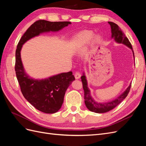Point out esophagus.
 <instances>
[{
    "label": "esophagus",
    "instance_id": "esophagus-1",
    "mask_svg": "<svg viewBox=\"0 0 146 146\" xmlns=\"http://www.w3.org/2000/svg\"><path fill=\"white\" fill-rule=\"evenodd\" d=\"M81 77V75L80 74V72H76V74H75V78H76V79H79Z\"/></svg>",
    "mask_w": 146,
    "mask_h": 146
}]
</instances>
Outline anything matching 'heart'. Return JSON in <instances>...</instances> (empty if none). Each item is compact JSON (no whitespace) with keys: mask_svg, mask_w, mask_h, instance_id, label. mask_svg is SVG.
Wrapping results in <instances>:
<instances>
[{"mask_svg":"<svg viewBox=\"0 0 146 146\" xmlns=\"http://www.w3.org/2000/svg\"><path fill=\"white\" fill-rule=\"evenodd\" d=\"M92 36V34L91 32H84L80 35H79L78 36H77L76 41L78 45L84 46L86 44L91 40ZM98 38H95V42H98Z\"/></svg>","mask_w":146,"mask_h":146,"instance_id":"1","label":"heart"}]
</instances>
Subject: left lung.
Listing matches in <instances>:
<instances>
[{
	"mask_svg": "<svg viewBox=\"0 0 146 146\" xmlns=\"http://www.w3.org/2000/svg\"><path fill=\"white\" fill-rule=\"evenodd\" d=\"M108 23L110 25V27H111V38L114 39V40L116 42L119 44H123L130 48L132 50V52H133V58L135 59L134 52L129 39L125 36L124 33H123L120 27L117 24L112 23V22H108ZM81 79L83 83L84 92H85V94H84V99H85V104L86 107L90 111L96 113H106L113 110L114 108H115L127 96L131 87L130 83L127 89L120 96H118L117 98L114 99V100L108 101L107 102H96L91 96V91L88 86V82L85 72L83 73Z\"/></svg>",
	"mask_w": 146,
	"mask_h": 146,
	"instance_id": "8db88e82",
	"label": "left lung"
}]
</instances>
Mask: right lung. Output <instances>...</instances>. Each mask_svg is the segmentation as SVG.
Segmentation results:
<instances>
[{
  "mask_svg": "<svg viewBox=\"0 0 146 146\" xmlns=\"http://www.w3.org/2000/svg\"><path fill=\"white\" fill-rule=\"evenodd\" d=\"M70 24V22L36 21L27 30L17 46L15 71L21 92L30 104L43 113L52 114L58 111L63 103L65 92L75 77L71 71L42 79L31 77L24 69L21 51L30 39L44 33L58 32Z\"/></svg>",
  "mask_w": 146,
  "mask_h": 146,
  "instance_id": "obj_1",
  "label": "right lung"
}]
</instances>
